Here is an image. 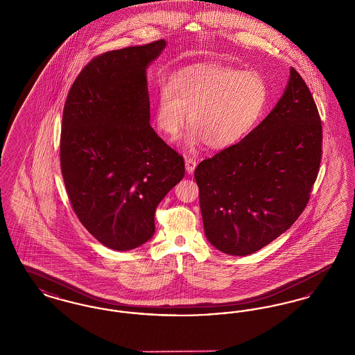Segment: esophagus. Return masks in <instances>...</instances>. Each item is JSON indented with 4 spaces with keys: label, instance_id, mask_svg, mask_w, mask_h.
<instances>
[{
    "label": "esophagus",
    "instance_id": "34e87169",
    "mask_svg": "<svg viewBox=\"0 0 355 355\" xmlns=\"http://www.w3.org/2000/svg\"><path fill=\"white\" fill-rule=\"evenodd\" d=\"M196 166H197L196 159H193L191 157H187L185 159L186 173H187V174H191V173L196 170Z\"/></svg>",
    "mask_w": 355,
    "mask_h": 355
}]
</instances>
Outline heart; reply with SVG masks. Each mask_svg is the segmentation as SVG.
<instances>
[{"label":"heart","mask_w":355,"mask_h":355,"mask_svg":"<svg viewBox=\"0 0 355 355\" xmlns=\"http://www.w3.org/2000/svg\"><path fill=\"white\" fill-rule=\"evenodd\" d=\"M268 86L253 71L222 65H197L177 71L155 94V125L170 138L185 125L186 148L203 142L211 149H227L252 133L262 119Z\"/></svg>","instance_id":"b5f03b06"}]
</instances>
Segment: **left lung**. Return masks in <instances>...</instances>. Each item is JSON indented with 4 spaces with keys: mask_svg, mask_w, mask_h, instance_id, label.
Here are the masks:
<instances>
[{
    "mask_svg": "<svg viewBox=\"0 0 355 355\" xmlns=\"http://www.w3.org/2000/svg\"><path fill=\"white\" fill-rule=\"evenodd\" d=\"M321 155L317 105L291 68L269 116L194 171L207 241L222 253L248 255L285 233L309 202Z\"/></svg>",
    "mask_w": 355,
    "mask_h": 355,
    "instance_id": "8db88e82",
    "label": "left lung"
}]
</instances>
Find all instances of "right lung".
Wrapping results in <instances>:
<instances>
[{"instance_id": "right-lung-1", "label": "right lung", "mask_w": 355, "mask_h": 355, "mask_svg": "<svg viewBox=\"0 0 355 355\" xmlns=\"http://www.w3.org/2000/svg\"><path fill=\"white\" fill-rule=\"evenodd\" d=\"M165 46L158 40L97 55L64 106L60 157L71 207L119 252L152 238L158 203L185 175L184 158L150 126L146 69Z\"/></svg>"}]
</instances>
